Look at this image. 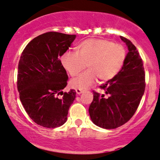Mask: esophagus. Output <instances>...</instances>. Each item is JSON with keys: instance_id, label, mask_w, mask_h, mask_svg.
<instances>
[{"instance_id": "esophagus-1", "label": "esophagus", "mask_w": 160, "mask_h": 160, "mask_svg": "<svg viewBox=\"0 0 160 160\" xmlns=\"http://www.w3.org/2000/svg\"><path fill=\"white\" fill-rule=\"evenodd\" d=\"M76 92H77V94H78V95H80L82 92H83V90H82V89H76Z\"/></svg>"}]
</instances>
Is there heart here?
Instances as JSON below:
<instances>
[{
    "label": "heart",
    "instance_id": "heart-1",
    "mask_svg": "<svg viewBox=\"0 0 160 160\" xmlns=\"http://www.w3.org/2000/svg\"><path fill=\"white\" fill-rule=\"evenodd\" d=\"M126 58V49L122 45L106 39H88L79 45L78 52L64 53L61 62L72 77L77 76L87 65V71L71 81L73 88L86 89L97 78L102 81L113 79L122 69Z\"/></svg>",
    "mask_w": 160,
    "mask_h": 160
}]
</instances>
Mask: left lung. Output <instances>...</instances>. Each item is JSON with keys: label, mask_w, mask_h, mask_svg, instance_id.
Instances as JSON below:
<instances>
[{"label": "left lung", "mask_w": 160, "mask_h": 160, "mask_svg": "<svg viewBox=\"0 0 160 160\" xmlns=\"http://www.w3.org/2000/svg\"><path fill=\"white\" fill-rule=\"evenodd\" d=\"M128 52L120 72L100 86L106 95L93 91V101L89 108L91 120L106 129L118 128L127 122L138 108L145 90L143 61L135 46L124 37Z\"/></svg>", "instance_id": "left-lung-1"}]
</instances>
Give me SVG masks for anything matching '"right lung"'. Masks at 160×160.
I'll list each match as a JSON object with an SVG mask.
<instances>
[{"label":"right lung","instance_id":"obj_1","mask_svg":"<svg viewBox=\"0 0 160 160\" xmlns=\"http://www.w3.org/2000/svg\"><path fill=\"white\" fill-rule=\"evenodd\" d=\"M75 38L47 32L31 40L22 52L17 74L19 98L29 117L39 126L53 128L67 121L76 92H63L68 77L60 57Z\"/></svg>","mask_w":160,"mask_h":160}]
</instances>
